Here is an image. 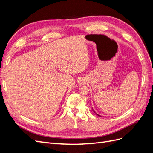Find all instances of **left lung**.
<instances>
[{
    "label": "left lung",
    "mask_w": 153,
    "mask_h": 153,
    "mask_svg": "<svg viewBox=\"0 0 153 153\" xmlns=\"http://www.w3.org/2000/svg\"><path fill=\"white\" fill-rule=\"evenodd\" d=\"M92 110H93V112H94V113H95V114H96V115H98V116H100V117H102V116H101V115H99V114H97V113H96V112H95V111H94V110L93 109H92Z\"/></svg>",
    "instance_id": "left-lung-1"
}]
</instances>
